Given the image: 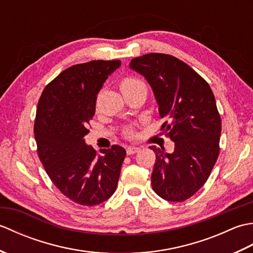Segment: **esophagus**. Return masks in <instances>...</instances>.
Returning a JSON list of instances; mask_svg holds the SVG:
<instances>
[{
    "label": "esophagus",
    "instance_id": "obj_1",
    "mask_svg": "<svg viewBox=\"0 0 253 253\" xmlns=\"http://www.w3.org/2000/svg\"><path fill=\"white\" fill-rule=\"evenodd\" d=\"M139 151H140V148H138V147H133V146L128 147V148H127V150H126V152H127V154H128V155L135 154V153H137V152H139Z\"/></svg>",
    "mask_w": 253,
    "mask_h": 253
}]
</instances>
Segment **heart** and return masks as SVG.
I'll return each instance as SVG.
<instances>
[{"label": "heart", "instance_id": "heart-1", "mask_svg": "<svg viewBox=\"0 0 253 253\" xmlns=\"http://www.w3.org/2000/svg\"><path fill=\"white\" fill-rule=\"evenodd\" d=\"M120 88L122 90V92L124 94V96H128V95H131V94H135L138 92H147V87L146 84H144L141 80H139L138 78L135 77H125L121 80L120 83ZM125 133L126 137H133L135 135V131H133L131 128H127L124 131Z\"/></svg>", "mask_w": 253, "mask_h": 253}]
</instances>
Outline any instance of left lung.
<instances>
[{
  "label": "left lung",
  "instance_id": "left-lung-1",
  "mask_svg": "<svg viewBox=\"0 0 253 253\" xmlns=\"http://www.w3.org/2000/svg\"><path fill=\"white\" fill-rule=\"evenodd\" d=\"M129 67L147 79L165 118L161 130L174 141L173 153H155L153 190L164 200L189 199L206 184L219 153L221 116L209 84L175 56L162 53L132 58Z\"/></svg>",
  "mask_w": 253,
  "mask_h": 253
}]
</instances>
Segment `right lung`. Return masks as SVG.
<instances>
[{
    "label": "right lung",
    "instance_id": "1",
    "mask_svg": "<svg viewBox=\"0 0 253 253\" xmlns=\"http://www.w3.org/2000/svg\"><path fill=\"white\" fill-rule=\"evenodd\" d=\"M121 61H91L63 71L44 88L37 107L38 155L53 184L80 206H96L115 192L125 149L112 146L102 155L87 146L96 94Z\"/></svg>",
    "mask_w": 253,
    "mask_h": 253
}]
</instances>
